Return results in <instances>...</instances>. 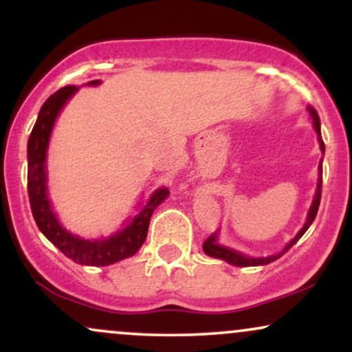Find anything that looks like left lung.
Instances as JSON below:
<instances>
[{"label":"left lung","instance_id":"obj_1","mask_svg":"<svg viewBox=\"0 0 352 352\" xmlns=\"http://www.w3.org/2000/svg\"><path fill=\"white\" fill-rule=\"evenodd\" d=\"M308 112L311 116V119H313V125L314 129H316V134H318V140H319V147H321V152L324 153V142H322V137H321V122H319V116L316 112V109L313 106H308ZM321 185H322V165H319V180H318V188H316V195H314V200L313 204H311V208L308 212V220H306L305 227H302L300 232H298V235L293 238L292 241H289L288 245L283 248L281 253L278 254H272V256H266V258H250V256H245V254L235 252V250L232 248H227V246H221L218 243L217 240V232L212 233L207 240L204 241V252L208 254V256L212 258H220V260L227 261L230 265H235V266H258V265H268L272 263V261L278 260V258L281 256V254H285L288 252L292 246L296 243L300 238L305 235L306 230L309 228V225L313 223L314 218H316V213H318V208H319V201H321Z\"/></svg>","mask_w":352,"mask_h":352}]
</instances>
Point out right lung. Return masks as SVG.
Returning a JSON list of instances; mask_svg holds the SVG:
<instances>
[{
  "mask_svg": "<svg viewBox=\"0 0 352 352\" xmlns=\"http://www.w3.org/2000/svg\"><path fill=\"white\" fill-rule=\"evenodd\" d=\"M98 84H100L99 80H91L89 86H98ZM78 89L76 86L59 89L58 92L50 96L39 111L38 120L28 140V195H30L31 212L36 225L52 245L58 246L67 258L79 265L107 266L139 252L147 238L153 210L167 199L168 188L162 187L155 190L147 204L142 205L140 212L129 221L127 227L104 240H84L72 235L59 223L47 199L46 153L56 117Z\"/></svg>",
  "mask_w": 352,
  "mask_h": 352,
  "instance_id": "obj_1",
  "label": "right lung"
}]
</instances>
